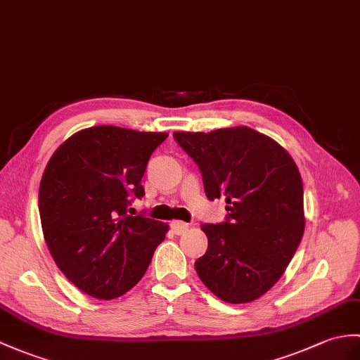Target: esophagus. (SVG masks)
<instances>
[{
  "label": "esophagus",
  "mask_w": 360,
  "mask_h": 360,
  "mask_svg": "<svg viewBox=\"0 0 360 360\" xmlns=\"http://www.w3.org/2000/svg\"><path fill=\"white\" fill-rule=\"evenodd\" d=\"M190 229V224L182 222V221H173L172 222V230L174 231V235H184L187 230Z\"/></svg>",
  "instance_id": "obj_1"
}]
</instances>
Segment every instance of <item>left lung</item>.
Here are the masks:
<instances>
[{
	"instance_id": "8db88e82",
	"label": "left lung",
	"mask_w": 360,
	"mask_h": 360,
	"mask_svg": "<svg viewBox=\"0 0 360 360\" xmlns=\"http://www.w3.org/2000/svg\"><path fill=\"white\" fill-rule=\"evenodd\" d=\"M173 138L199 167L207 198L229 204L224 222L200 225L208 248L196 273L225 302H252L279 281L304 235V186L293 158L250 127Z\"/></svg>"
}]
</instances>
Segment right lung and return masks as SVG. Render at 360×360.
<instances>
[{"label":"right lung","instance_id":"obj_1","mask_svg":"<svg viewBox=\"0 0 360 360\" xmlns=\"http://www.w3.org/2000/svg\"><path fill=\"white\" fill-rule=\"evenodd\" d=\"M169 136L98 125L58 147L39 184L46 244L67 279L86 295L115 299L147 271L169 225L129 214L146 195L150 156Z\"/></svg>","mask_w":360,"mask_h":360}]
</instances>
